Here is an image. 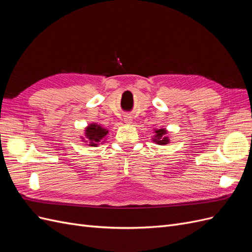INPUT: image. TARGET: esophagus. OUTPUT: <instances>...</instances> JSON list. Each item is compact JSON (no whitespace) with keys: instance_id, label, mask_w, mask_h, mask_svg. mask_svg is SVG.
<instances>
[{"instance_id":"esophagus-1","label":"esophagus","mask_w":252,"mask_h":252,"mask_svg":"<svg viewBox=\"0 0 252 252\" xmlns=\"http://www.w3.org/2000/svg\"><path fill=\"white\" fill-rule=\"evenodd\" d=\"M124 122H125V123H127V124H130V123L132 122V117H131V116H129V115L124 116Z\"/></svg>"}]
</instances>
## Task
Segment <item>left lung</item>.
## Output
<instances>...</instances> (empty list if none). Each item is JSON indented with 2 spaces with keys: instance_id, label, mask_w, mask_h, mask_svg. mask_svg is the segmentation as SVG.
<instances>
[{
  "instance_id": "1",
  "label": "left lung",
  "mask_w": 252,
  "mask_h": 252,
  "mask_svg": "<svg viewBox=\"0 0 252 252\" xmlns=\"http://www.w3.org/2000/svg\"><path fill=\"white\" fill-rule=\"evenodd\" d=\"M155 138H153V142L158 145H166L169 143V138L166 136L167 131L166 129H158L155 130Z\"/></svg>"
}]
</instances>
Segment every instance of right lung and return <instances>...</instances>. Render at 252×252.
I'll use <instances>...</instances> for the list:
<instances>
[{"instance_id":"right-lung-1","label":"right lung","mask_w":252,"mask_h":252,"mask_svg":"<svg viewBox=\"0 0 252 252\" xmlns=\"http://www.w3.org/2000/svg\"><path fill=\"white\" fill-rule=\"evenodd\" d=\"M107 133L108 131L106 129L102 128L97 124H91L85 130V136L88 138V141L85 142H88L90 146L96 147Z\"/></svg>"}]
</instances>
